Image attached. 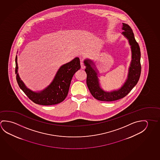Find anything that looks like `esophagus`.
Here are the masks:
<instances>
[{
	"mask_svg": "<svg viewBox=\"0 0 160 160\" xmlns=\"http://www.w3.org/2000/svg\"><path fill=\"white\" fill-rule=\"evenodd\" d=\"M81 68L84 69L85 68V66H84V64L83 61H81Z\"/></svg>",
	"mask_w": 160,
	"mask_h": 160,
	"instance_id": "1",
	"label": "esophagus"
}]
</instances>
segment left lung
<instances>
[{
    "mask_svg": "<svg viewBox=\"0 0 160 160\" xmlns=\"http://www.w3.org/2000/svg\"><path fill=\"white\" fill-rule=\"evenodd\" d=\"M122 34L127 38L131 46L132 60L130 64L127 79L120 88L113 91H105L100 86L97 68L92 66L94 63L89 59L84 61L87 73V85L92 95L96 99L101 101L111 102L121 99L129 93L140 79L141 66L140 63L141 52L140 47L135 38L132 29L127 24L122 23Z\"/></svg>",
    "mask_w": 160,
    "mask_h": 160,
    "instance_id": "8db88e82",
    "label": "left lung"
}]
</instances>
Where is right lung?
Returning <instances> with one entry per match:
<instances>
[{
    "label": "right lung",
    "instance_id": "right-lung-1",
    "mask_svg": "<svg viewBox=\"0 0 160 160\" xmlns=\"http://www.w3.org/2000/svg\"><path fill=\"white\" fill-rule=\"evenodd\" d=\"M80 68V60L76 57L61 66L48 86L43 91L36 92L28 88L21 80L18 73L17 57L15 58V74L19 86L34 103L44 106L58 104L63 101L67 96L72 77Z\"/></svg>",
    "mask_w": 160,
    "mask_h": 160
}]
</instances>
